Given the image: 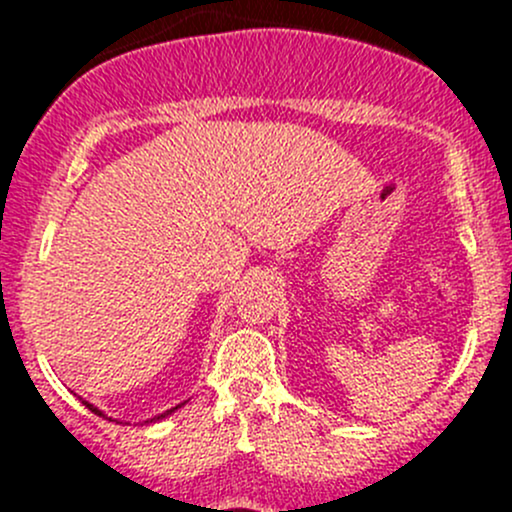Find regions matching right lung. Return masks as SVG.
Masks as SVG:
<instances>
[{
    "instance_id": "obj_1",
    "label": "right lung",
    "mask_w": 512,
    "mask_h": 512,
    "mask_svg": "<svg viewBox=\"0 0 512 512\" xmlns=\"http://www.w3.org/2000/svg\"><path fill=\"white\" fill-rule=\"evenodd\" d=\"M86 406H89V409H91V411H94V414H98V409H94V406H91V404H86ZM163 416H165V414H163Z\"/></svg>"
}]
</instances>
